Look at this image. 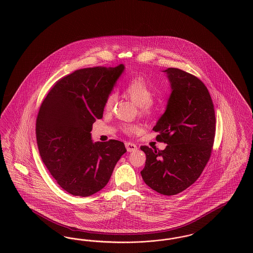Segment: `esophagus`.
I'll return each mask as SVG.
<instances>
[{
  "label": "esophagus",
  "instance_id": "obj_1",
  "mask_svg": "<svg viewBox=\"0 0 253 253\" xmlns=\"http://www.w3.org/2000/svg\"><path fill=\"white\" fill-rule=\"evenodd\" d=\"M125 147H126V149H127L128 152H133V151H136V150H137L136 145L131 143V142H126V143H125Z\"/></svg>",
  "mask_w": 253,
  "mask_h": 253
}]
</instances>
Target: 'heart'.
<instances>
[{"instance_id": "1", "label": "heart", "mask_w": 253, "mask_h": 253, "mask_svg": "<svg viewBox=\"0 0 253 253\" xmlns=\"http://www.w3.org/2000/svg\"><path fill=\"white\" fill-rule=\"evenodd\" d=\"M124 93L136 105L140 107V111L142 114L151 115L155 110L156 105L153 102L154 91L143 77L137 76L132 78V80H130L124 89ZM116 100H117L116 94L110 93L105 98L104 109L106 111H111L114 108ZM122 130L127 134H132L134 132H138L139 126L135 124H124L122 126Z\"/></svg>"}]
</instances>
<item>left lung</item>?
Instances as JSON below:
<instances>
[{"label":"left lung","mask_w":253,"mask_h":253,"mask_svg":"<svg viewBox=\"0 0 253 253\" xmlns=\"http://www.w3.org/2000/svg\"><path fill=\"white\" fill-rule=\"evenodd\" d=\"M171 94L165 113L153 128L165 150L141 146L146 155L141 176L154 191L174 195L193 185L201 175L212 151L215 113L211 95L195 76L168 68Z\"/></svg>","instance_id":"1"}]
</instances>
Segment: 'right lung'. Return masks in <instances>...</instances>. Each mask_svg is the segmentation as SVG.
I'll return each instance as SVG.
<instances>
[{
  "label": "right lung",
  "instance_id": "obj_1",
  "mask_svg": "<svg viewBox=\"0 0 253 253\" xmlns=\"http://www.w3.org/2000/svg\"><path fill=\"white\" fill-rule=\"evenodd\" d=\"M124 70L96 66L76 70L59 80L43 99L36 121L42 162L67 193L90 196L103 189L124 143L110 139L93 143V123L103 116L104 101Z\"/></svg>",
  "mask_w": 253,
  "mask_h": 253
}]
</instances>
